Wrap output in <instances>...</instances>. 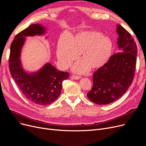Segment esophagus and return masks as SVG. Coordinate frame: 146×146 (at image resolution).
<instances>
[{"mask_svg":"<svg viewBox=\"0 0 146 146\" xmlns=\"http://www.w3.org/2000/svg\"><path fill=\"white\" fill-rule=\"evenodd\" d=\"M72 79H76V80H79V79H80L81 78L80 76H77V75H72Z\"/></svg>","mask_w":146,"mask_h":146,"instance_id":"34e87169","label":"esophagus"}]
</instances>
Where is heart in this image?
<instances>
[{
	"label": "heart",
	"instance_id": "1",
	"mask_svg": "<svg viewBox=\"0 0 146 146\" xmlns=\"http://www.w3.org/2000/svg\"><path fill=\"white\" fill-rule=\"evenodd\" d=\"M113 43L103 33L95 30L82 31L74 36H62L58 40L57 54L61 67H70L80 54L81 61L73 67L77 73H85L104 66L110 60Z\"/></svg>",
	"mask_w": 146,
	"mask_h": 146
}]
</instances>
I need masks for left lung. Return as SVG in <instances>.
<instances>
[{
	"label": "left lung",
	"instance_id": "left-lung-1",
	"mask_svg": "<svg viewBox=\"0 0 146 146\" xmlns=\"http://www.w3.org/2000/svg\"><path fill=\"white\" fill-rule=\"evenodd\" d=\"M119 52L94 73L93 86L87 94L99 105L109 104L123 95L131 86L135 75L137 48L131 35L118 25Z\"/></svg>",
	"mask_w": 146,
	"mask_h": 146
}]
</instances>
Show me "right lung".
<instances>
[{
    "label": "right lung",
    "mask_w": 146,
    "mask_h": 146,
    "mask_svg": "<svg viewBox=\"0 0 146 146\" xmlns=\"http://www.w3.org/2000/svg\"><path fill=\"white\" fill-rule=\"evenodd\" d=\"M45 29L40 25L31 24L15 37L11 45L9 67L12 78L22 94L36 105H47L54 102L61 94L62 82L68 79V72H61L50 63L33 74L25 73L21 67V50L27 36L41 35Z\"/></svg>",
    "instance_id": "1"
}]
</instances>
